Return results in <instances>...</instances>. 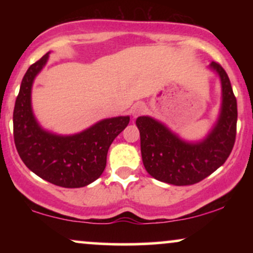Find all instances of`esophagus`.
Wrapping results in <instances>:
<instances>
[{
  "mask_svg": "<svg viewBox=\"0 0 253 253\" xmlns=\"http://www.w3.org/2000/svg\"><path fill=\"white\" fill-rule=\"evenodd\" d=\"M145 110H146V106H145L143 102H138L132 107V109H130V113H132L133 118H136V117H139V115L144 114Z\"/></svg>",
  "mask_w": 253,
  "mask_h": 253,
  "instance_id": "esophagus-1",
  "label": "esophagus"
}]
</instances>
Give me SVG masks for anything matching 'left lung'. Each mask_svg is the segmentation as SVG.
Here are the masks:
<instances>
[{
  "instance_id": "obj_1",
  "label": "left lung",
  "mask_w": 253,
  "mask_h": 253,
  "mask_svg": "<svg viewBox=\"0 0 253 253\" xmlns=\"http://www.w3.org/2000/svg\"><path fill=\"white\" fill-rule=\"evenodd\" d=\"M211 68L221 80L222 107L216 125L201 143L182 140L150 117L136 119L144 167L158 181L195 184L219 169L231 155L237 134V98L222 66L211 62Z\"/></svg>"
}]
</instances>
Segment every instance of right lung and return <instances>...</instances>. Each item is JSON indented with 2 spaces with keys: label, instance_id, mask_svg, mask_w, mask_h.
Masks as SVG:
<instances>
[{
  "label": "right lung",
  "instance_id": "obj_1",
  "mask_svg": "<svg viewBox=\"0 0 253 253\" xmlns=\"http://www.w3.org/2000/svg\"><path fill=\"white\" fill-rule=\"evenodd\" d=\"M48 53L28 68L13 113L14 141L26 167L45 181L63 188L85 187L102 175L110 144L129 123V117L100 121L75 135L46 132L32 113V83L47 62Z\"/></svg>",
  "mask_w": 253,
  "mask_h": 253
}]
</instances>
